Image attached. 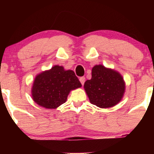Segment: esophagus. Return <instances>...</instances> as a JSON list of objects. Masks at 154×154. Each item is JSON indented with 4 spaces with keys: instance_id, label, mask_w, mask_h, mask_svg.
<instances>
[{
    "instance_id": "34e87169",
    "label": "esophagus",
    "mask_w": 154,
    "mask_h": 154,
    "mask_svg": "<svg viewBox=\"0 0 154 154\" xmlns=\"http://www.w3.org/2000/svg\"><path fill=\"white\" fill-rule=\"evenodd\" d=\"M79 81H80V82H81V84L82 85H84V83H85V77H81L80 78H79Z\"/></svg>"
}]
</instances>
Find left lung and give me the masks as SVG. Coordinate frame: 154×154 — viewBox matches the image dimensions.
I'll return each mask as SVG.
<instances>
[{"instance_id": "left-lung-1", "label": "left lung", "mask_w": 154, "mask_h": 154, "mask_svg": "<svg viewBox=\"0 0 154 154\" xmlns=\"http://www.w3.org/2000/svg\"><path fill=\"white\" fill-rule=\"evenodd\" d=\"M85 90L92 104L100 108L112 107L122 98L125 85L119 72L96 65L92 77L85 82Z\"/></svg>"}]
</instances>
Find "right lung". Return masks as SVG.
I'll use <instances>...</instances> for the list:
<instances>
[{
  "instance_id": "right-lung-1",
  "label": "right lung",
  "mask_w": 154,
  "mask_h": 154,
  "mask_svg": "<svg viewBox=\"0 0 154 154\" xmlns=\"http://www.w3.org/2000/svg\"><path fill=\"white\" fill-rule=\"evenodd\" d=\"M81 86L73 71H65L63 66H54L35 77L32 95L40 106L56 109L66 102L70 91Z\"/></svg>"
}]
</instances>
